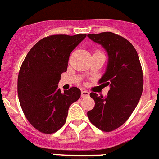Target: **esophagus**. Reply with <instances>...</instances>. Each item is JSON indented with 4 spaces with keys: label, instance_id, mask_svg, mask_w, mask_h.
Masks as SVG:
<instances>
[{
    "label": "esophagus",
    "instance_id": "1",
    "mask_svg": "<svg viewBox=\"0 0 159 159\" xmlns=\"http://www.w3.org/2000/svg\"><path fill=\"white\" fill-rule=\"evenodd\" d=\"M89 96V92L88 91H85V90H83L81 91V97L84 98V97H88Z\"/></svg>",
    "mask_w": 159,
    "mask_h": 159
}]
</instances>
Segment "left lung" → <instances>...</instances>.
Returning a JSON list of instances; mask_svg holds the SVG:
<instances>
[{
	"label": "left lung",
	"instance_id": "8db88e82",
	"mask_svg": "<svg viewBox=\"0 0 159 159\" xmlns=\"http://www.w3.org/2000/svg\"><path fill=\"white\" fill-rule=\"evenodd\" d=\"M107 51L108 62L99 84L110 86L107 97L92 92L95 107L88 112L90 122L102 131H112L127 121L139 101L143 89V74L134 46L113 32L88 34Z\"/></svg>",
	"mask_w": 159,
	"mask_h": 159
}]
</instances>
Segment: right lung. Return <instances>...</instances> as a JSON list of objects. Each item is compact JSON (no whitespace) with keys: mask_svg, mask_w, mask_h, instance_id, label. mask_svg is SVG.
Listing matches in <instances>:
<instances>
[{"mask_svg":"<svg viewBox=\"0 0 159 159\" xmlns=\"http://www.w3.org/2000/svg\"><path fill=\"white\" fill-rule=\"evenodd\" d=\"M86 36L52 35L43 38L22 63L17 80L20 104L28 121L43 134L60 130L69 107L80 97L76 87L62 93L57 84L67 71L71 52Z\"/></svg>","mask_w":159,"mask_h":159,"instance_id":"obj_1","label":"right lung"}]
</instances>
